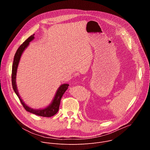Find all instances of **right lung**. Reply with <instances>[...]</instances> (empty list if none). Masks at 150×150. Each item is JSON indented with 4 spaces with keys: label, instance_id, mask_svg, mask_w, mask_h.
Listing matches in <instances>:
<instances>
[{
    "label": "right lung",
    "instance_id": "1",
    "mask_svg": "<svg viewBox=\"0 0 150 150\" xmlns=\"http://www.w3.org/2000/svg\"><path fill=\"white\" fill-rule=\"evenodd\" d=\"M35 35H33L30 36L28 39H26L23 44H22L20 47L17 50L13 60V63L12 65V87L14 91L19 97L22 104L23 105L25 109L31 113H33L34 114L42 116V117H50L52 116H53L55 115L59 111V105L60 103L61 98L65 93V91L68 88V87L69 84H62L59 88L57 89L56 93L55 94V96L51 103V104L48 105L47 107L43 108V109H39V110H35L33 109L29 106H28L22 100V99L21 98V96L19 94L18 90L17 88V85L16 83V73H17V69L19 65V63L21 57V56L24 52V50L27 48V47L29 46V43L32 41L35 37Z\"/></svg>",
    "mask_w": 150,
    "mask_h": 150
}]
</instances>
